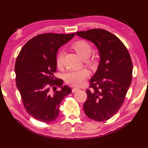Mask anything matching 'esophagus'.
Wrapping results in <instances>:
<instances>
[{
  "instance_id": "obj_1",
  "label": "esophagus",
  "mask_w": 148,
  "mask_h": 148,
  "mask_svg": "<svg viewBox=\"0 0 148 148\" xmlns=\"http://www.w3.org/2000/svg\"><path fill=\"white\" fill-rule=\"evenodd\" d=\"M79 90V88H77V87H74V88H72V93L76 92H77V91Z\"/></svg>"
}]
</instances>
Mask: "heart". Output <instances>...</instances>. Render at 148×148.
Returning a JSON list of instances; mask_svg holds the SVG:
<instances>
[{"label":"heart","mask_w":148,"mask_h":148,"mask_svg":"<svg viewBox=\"0 0 148 148\" xmlns=\"http://www.w3.org/2000/svg\"><path fill=\"white\" fill-rule=\"evenodd\" d=\"M73 48L77 55L84 58L86 64L94 67L97 64V58L95 56H91L92 51V46L86 40H79L72 45ZM63 58L64 55L62 52H60L56 57V63L58 68L63 66ZM89 76V72L86 69H81L79 71H72L65 75L66 83L72 86H79L83 83L84 80Z\"/></svg>","instance_id":"obj_1"}]
</instances>
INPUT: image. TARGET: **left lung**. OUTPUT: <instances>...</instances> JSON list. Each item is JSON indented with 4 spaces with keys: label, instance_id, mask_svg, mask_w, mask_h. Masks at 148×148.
Here are the masks:
<instances>
[{
    "label": "left lung",
    "instance_id": "left-lung-1",
    "mask_svg": "<svg viewBox=\"0 0 148 148\" xmlns=\"http://www.w3.org/2000/svg\"><path fill=\"white\" fill-rule=\"evenodd\" d=\"M96 46L100 55L98 69L90 79V90L83 109L88 117L106 121L118 111L132 79V62L126 47L119 38L103 29L76 33Z\"/></svg>",
    "mask_w": 148,
    "mask_h": 148
}]
</instances>
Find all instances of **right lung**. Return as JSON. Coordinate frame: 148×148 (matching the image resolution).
I'll list each match as a JSON object with an SVG mask.
<instances>
[{"mask_svg": "<svg viewBox=\"0 0 148 148\" xmlns=\"http://www.w3.org/2000/svg\"><path fill=\"white\" fill-rule=\"evenodd\" d=\"M75 35L39 34L30 39L17 56L14 67L17 88L24 108L37 120L44 123L55 120L62 100L72 92L70 87L62 86L63 80H58L54 73L58 49ZM57 86L60 90L51 92V88L56 89Z\"/></svg>", "mask_w": 148, "mask_h": 148, "instance_id": "add662e5", "label": "right lung"}]
</instances>
